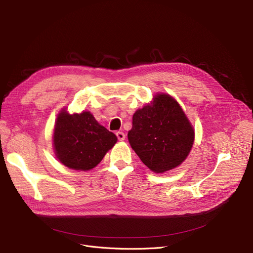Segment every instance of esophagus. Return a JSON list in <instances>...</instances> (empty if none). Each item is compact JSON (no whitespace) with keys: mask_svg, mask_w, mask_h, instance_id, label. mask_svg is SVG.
<instances>
[{"mask_svg":"<svg viewBox=\"0 0 253 253\" xmlns=\"http://www.w3.org/2000/svg\"><path fill=\"white\" fill-rule=\"evenodd\" d=\"M116 135H117V138H118L119 140H124V139H125V134L123 133L122 131H118L117 133H116Z\"/></svg>","mask_w":253,"mask_h":253,"instance_id":"34e87169","label":"esophagus"}]
</instances>
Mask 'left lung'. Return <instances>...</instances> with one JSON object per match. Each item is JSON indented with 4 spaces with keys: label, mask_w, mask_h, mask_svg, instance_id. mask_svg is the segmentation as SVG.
I'll return each instance as SVG.
<instances>
[{
    "label": "left lung",
    "mask_w": 253,
    "mask_h": 253,
    "mask_svg": "<svg viewBox=\"0 0 253 253\" xmlns=\"http://www.w3.org/2000/svg\"><path fill=\"white\" fill-rule=\"evenodd\" d=\"M195 131L178 102L168 94L155 95L137 110L128 132L131 148L156 173L179 166L193 147Z\"/></svg>",
    "instance_id": "1"
}]
</instances>
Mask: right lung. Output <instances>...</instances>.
I'll return each instance as SVG.
<instances>
[{"instance_id":"1","label":"right lung","mask_w":253,"mask_h":253,"mask_svg":"<svg viewBox=\"0 0 253 253\" xmlns=\"http://www.w3.org/2000/svg\"><path fill=\"white\" fill-rule=\"evenodd\" d=\"M116 142L117 136L90 112L71 115L63 110L57 116L53 147L56 158L66 167L81 171L94 168Z\"/></svg>"}]
</instances>
